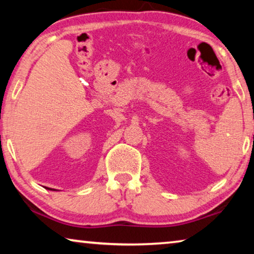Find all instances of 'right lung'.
Listing matches in <instances>:
<instances>
[{"mask_svg":"<svg viewBox=\"0 0 254 254\" xmlns=\"http://www.w3.org/2000/svg\"><path fill=\"white\" fill-rule=\"evenodd\" d=\"M46 190H54V189H50V187H45Z\"/></svg>","mask_w":254,"mask_h":254,"instance_id":"1","label":"right lung"}]
</instances>
